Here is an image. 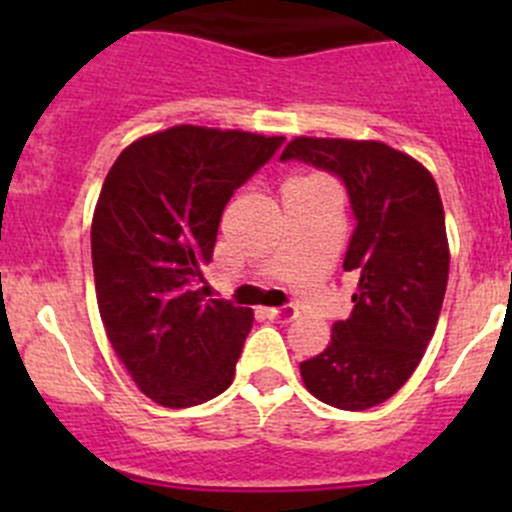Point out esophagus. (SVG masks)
Masks as SVG:
<instances>
[{
    "mask_svg": "<svg viewBox=\"0 0 512 512\" xmlns=\"http://www.w3.org/2000/svg\"><path fill=\"white\" fill-rule=\"evenodd\" d=\"M265 314L275 322H294L299 317V312L294 307H275V309H265Z\"/></svg>",
    "mask_w": 512,
    "mask_h": 512,
    "instance_id": "1",
    "label": "esophagus"
}]
</instances>
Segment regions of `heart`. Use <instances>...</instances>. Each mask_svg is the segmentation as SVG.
<instances>
[{"label": "heart", "instance_id": "b5f03b06", "mask_svg": "<svg viewBox=\"0 0 512 512\" xmlns=\"http://www.w3.org/2000/svg\"><path fill=\"white\" fill-rule=\"evenodd\" d=\"M304 180H314V178H297V180H292V183H304Z\"/></svg>", "mask_w": 512, "mask_h": 512}]
</instances>
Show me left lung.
I'll return each instance as SVG.
<instances>
[{"label":"left lung","mask_w":512,"mask_h":512,"mask_svg":"<svg viewBox=\"0 0 512 512\" xmlns=\"http://www.w3.org/2000/svg\"><path fill=\"white\" fill-rule=\"evenodd\" d=\"M280 160L337 175L354 215L344 270L359 287L332 342L302 361L304 386L324 404L364 411L409 381L426 352L448 285L446 215L436 180L406 153L376 141L294 138Z\"/></svg>","instance_id":"1"}]
</instances>
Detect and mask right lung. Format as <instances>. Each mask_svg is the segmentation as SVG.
Masks as SVG:
<instances>
[{
  "mask_svg": "<svg viewBox=\"0 0 512 512\" xmlns=\"http://www.w3.org/2000/svg\"><path fill=\"white\" fill-rule=\"evenodd\" d=\"M282 136L175 126L131 143L103 180L91 225L98 312L138 389L185 409L223 394L252 312L208 299L225 205Z\"/></svg>",
  "mask_w": 512,
  "mask_h": 512,
  "instance_id": "1",
  "label": "right lung"
}]
</instances>
